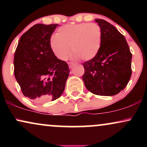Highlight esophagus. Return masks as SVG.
I'll use <instances>...</instances> for the list:
<instances>
[{"instance_id": "esophagus-1", "label": "esophagus", "mask_w": 147, "mask_h": 147, "mask_svg": "<svg viewBox=\"0 0 147 147\" xmlns=\"http://www.w3.org/2000/svg\"><path fill=\"white\" fill-rule=\"evenodd\" d=\"M68 65H69V68H70V69H71L72 68V66H73V63H68Z\"/></svg>"}]
</instances>
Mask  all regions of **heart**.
<instances>
[{"label": "heart", "mask_w": 147, "mask_h": 147, "mask_svg": "<svg viewBox=\"0 0 147 147\" xmlns=\"http://www.w3.org/2000/svg\"><path fill=\"white\" fill-rule=\"evenodd\" d=\"M102 43V31L96 23H82L61 27L50 37V48L59 59L65 60L70 52L74 59H92L98 53Z\"/></svg>", "instance_id": "1"}]
</instances>
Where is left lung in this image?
Listing matches in <instances>:
<instances>
[{
    "label": "left lung",
    "instance_id": "8db88e82",
    "mask_svg": "<svg viewBox=\"0 0 147 147\" xmlns=\"http://www.w3.org/2000/svg\"><path fill=\"white\" fill-rule=\"evenodd\" d=\"M102 31L98 53L83 63L84 85L92 93L113 96L125 88L131 76L132 55L126 38L115 27L103 19H95Z\"/></svg>",
    "mask_w": 147,
    "mask_h": 147
}]
</instances>
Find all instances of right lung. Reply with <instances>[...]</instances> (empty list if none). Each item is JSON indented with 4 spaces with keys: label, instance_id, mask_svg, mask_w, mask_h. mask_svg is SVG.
<instances>
[{
    "label": "right lung",
    "instance_id": "1",
    "mask_svg": "<svg viewBox=\"0 0 147 147\" xmlns=\"http://www.w3.org/2000/svg\"><path fill=\"white\" fill-rule=\"evenodd\" d=\"M58 24L33 25L22 35L14 54V76L23 94L36 103L58 99L69 76L68 65L50 48V37Z\"/></svg>",
    "mask_w": 147,
    "mask_h": 147
}]
</instances>
